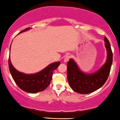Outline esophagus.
<instances>
[{"instance_id": "esophagus-1", "label": "esophagus", "mask_w": 120, "mask_h": 120, "mask_svg": "<svg viewBox=\"0 0 120 120\" xmlns=\"http://www.w3.org/2000/svg\"><path fill=\"white\" fill-rule=\"evenodd\" d=\"M70 56H66L64 57V62H67V61H68V60H70Z\"/></svg>"}]
</instances>
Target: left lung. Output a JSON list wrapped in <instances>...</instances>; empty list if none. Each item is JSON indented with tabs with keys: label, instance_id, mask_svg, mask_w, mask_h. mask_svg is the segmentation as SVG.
<instances>
[{
	"label": "left lung",
	"instance_id": "8db88e82",
	"mask_svg": "<svg viewBox=\"0 0 120 120\" xmlns=\"http://www.w3.org/2000/svg\"><path fill=\"white\" fill-rule=\"evenodd\" d=\"M105 46L107 50V60L96 72L86 74L79 69L77 64L70 59L67 64V76L69 85L74 91L82 94H87L101 87L107 81L113 62V54L111 45L106 37Z\"/></svg>",
	"mask_w": 120,
	"mask_h": 120
}]
</instances>
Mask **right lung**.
I'll use <instances>...</instances> for the list:
<instances>
[{
    "mask_svg": "<svg viewBox=\"0 0 120 120\" xmlns=\"http://www.w3.org/2000/svg\"><path fill=\"white\" fill-rule=\"evenodd\" d=\"M26 28L20 33L28 30ZM11 48V46H10ZM60 62H56L50 64L42 71L33 74H25L19 72L11 64L10 56L8 59L9 69L13 79L19 87L23 91L29 93H37L45 90L50 83L54 70L56 69Z\"/></svg>",
    "mask_w": 120,
    "mask_h": 120,
    "instance_id": "1",
    "label": "right lung"
}]
</instances>
